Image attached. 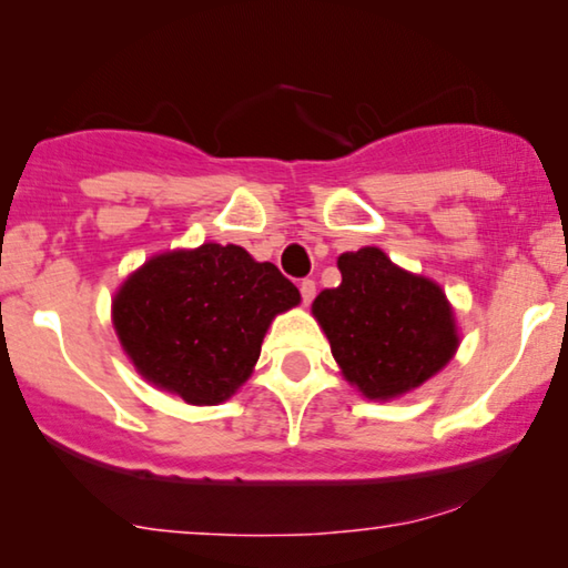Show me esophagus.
<instances>
[{"mask_svg": "<svg viewBox=\"0 0 568 568\" xmlns=\"http://www.w3.org/2000/svg\"><path fill=\"white\" fill-rule=\"evenodd\" d=\"M300 294H302V302H305V305L313 302V297H315V282H313V278H302Z\"/></svg>", "mask_w": 568, "mask_h": 568, "instance_id": "obj_1", "label": "esophagus"}]
</instances>
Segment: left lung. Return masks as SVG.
I'll return each instance as SVG.
<instances>
[{
    "label": "left lung",
    "mask_w": 568,
    "mask_h": 568,
    "mask_svg": "<svg viewBox=\"0 0 568 568\" xmlns=\"http://www.w3.org/2000/svg\"><path fill=\"white\" fill-rule=\"evenodd\" d=\"M338 268L341 284L317 294L313 313L348 383L385 400L445 367L457 336L437 284L393 266L377 247L344 253Z\"/></svg>",
    "instance_id": "left-lung-1"
}]
</instances>
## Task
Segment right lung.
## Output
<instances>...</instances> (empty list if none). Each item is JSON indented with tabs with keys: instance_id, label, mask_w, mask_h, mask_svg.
Here are the masks:
<instances>
[{
	"instance_id": "1",
	"label": "right lung",
	"mask_w": 568,
	"mask_h": 568,
	"mask_svg": "<svg viewBox=\"0 0 568 568\" xmlns=\"http://www.w3.org/2000/svg\"><path fill=\"white\" fill-rule=\"evenodd\" d=\"M300 292L274 263L206 243L144 263L113 302L134 367L193 406L227 400L251 375L274 315Z\"/></svg>"
}]
</instances>
